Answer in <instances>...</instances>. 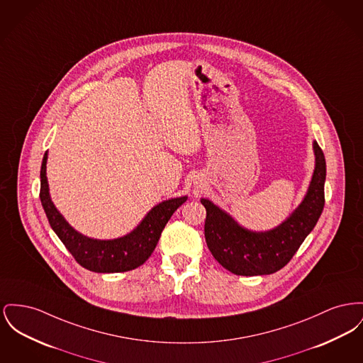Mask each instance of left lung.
Returning <instances> with one entry per match:
<instances>
[{"instance_id": "1", "label": "left lung", "mask_w": 363, "mask_h": 363, "mask_svg": "<svg viewBox=\"0 0 363 363\" xmlns=\"http://www.w3.org/2000/svg\"><path fill=\"white\" fill-rule=\"evenodd\" d=\"M313 148L315 169L307 193L298 208L272 230H248L208 199L200 200L207 211L204 235L208 250L226 270L237 276L273 274L292 259L311 233L325 206L326 178V162L317 141Z\"/></svg>"}]
</instances>
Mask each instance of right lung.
Listing matches in <instances>:
<instances>
[{
  "mask_svg": "<svg viewBox=\"0 0 363 363\" xmlns=\"http://www.w3.org/2000/svg\"><path fill=\"white\" fill-rule=\"evenodd\" d=\"M48 153L41 166L40 199L50 228L62 240L69 254L87 270L94 273H122L137 269L152 255L171 215L186 201V196L164 200L155 206L140 225L128 235L113 240L90 238L77 232L55 207L46 178Z\"/></svg>",
  "mask_w": 363,
  "mask_h": 363,
  "instance_id": "add662e5",
  "label": "right lung"
}]
</instances>
